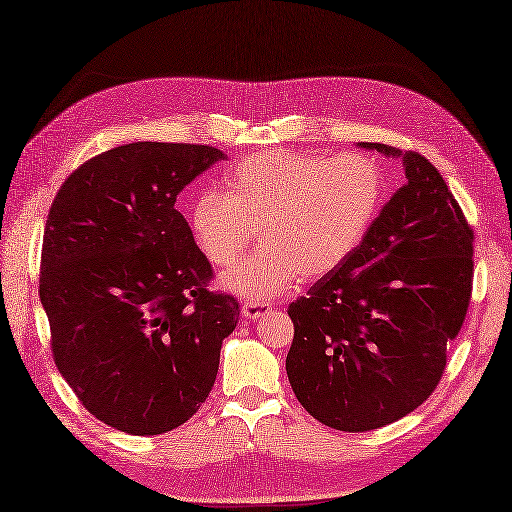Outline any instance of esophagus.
I'll return each instance as SVG.
<instances>
[{
	"mask_svg": "<svg viewBox=\"0 0 512 512\" xmlns=\"http://www.w3.org/2000/svg\"><path fill=\"white\" fill-rule=\"evenodd\" d=\"M270 303H262V301H244L242 303V317L244 319H262L266 312H270Z\"/></svg>",
	"mask_w": 512,
	"mask_h": 512,
	"instance_id": "1",
	"label": "esophagus"
}]
</instances>
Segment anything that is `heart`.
I'll list each match as a JSON object with an SVG mask.
<instances>
[{"mask_svg": "<svg viewBox=\"0 0 512 512\" xmlns=\"http://www.w3.org/2000/svg\"><path fill=\"white\" fill-rule=\"evenodd\" d=\"M385 200V173L363 154L321 156L266 149L226 171L224 191L204 189L189 209L195 248L215 268L235 264L253 244L262 250L222 277L242 299L270 301L301 273L321 277L361 246Z\"/></svg>", "mask_w": 512, "mask_h": 512, "instance_id": "1", "label": "heart"}]
</instances>
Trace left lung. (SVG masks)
Instances as JSON below:
<instances>
[{
	"instance_id": "left-lung-1",
	"label": "left lung",
	"mask_w": 512,
	"mask_h": 512,
	"mask_svg": "<svg viewBox=\"0 0 512 512\" xmlns=\"http://www.w3.org/2000/svg\"><path fill=\"white\" fill-rule=\"evenodd\" d=\"M361 147L402 158L407 182L361 246L290 303L286 356L310 416L350 433L396 422L433 394L473 288V228L438 169L418 151Z\"/></svg>"
}]
</instances>
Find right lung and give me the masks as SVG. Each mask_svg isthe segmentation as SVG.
<instances>
[{
    "mask_svg": "<svg viewBox=\"0 0 512 512\" xmlns=\"http://www.w3.org/2000/svg\"><path fill=\"white\" fill-rule=\"evenodd\" d=\"M226 156L129 143L70 173L43 231L39 297L54 363L94 418L129 436L187 422L213 389L239 303L211 292V264L178 193Z\"/></svg>",
    "mask_w": 512,
    "mask_h": 512,
    "instance_id": "right-lung-1",
    "label": "right lung"
}]
</instances>
